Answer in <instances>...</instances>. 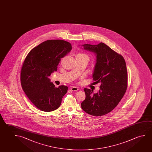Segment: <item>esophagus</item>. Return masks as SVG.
Returning a JSON list of instances; mask_svg holds the SVG:
<instances>
[{
	"instance_id": "1",
	"label": "esophagus",
	"mask_w": 152,
	"mask_h": 152,
	"mask_svg": "<svg viewBox=\"0 0 152 152\" xmlns=\"http://www.w3.org/2000/svg\"><path fill=\"white\" fill-rule=\"evenodd\" d=\"M71 89V91H78V87H77L73 86L70 88Z\"/></svg>"
}]
</instances>
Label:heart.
Wrapping results in <instances>:
<instances>
[{"label": "heart", "mask_w": 152, "mask_h": 152, "mask_svg": "<svg viewBox=\"0 0 152 152\" xmlns=\"http://www.w3.org/2000/svg\"><path fill=\"white\" fill-rule=\"evenodd\" d=\"M82 55H85V56H87V57H88V56H87V55L86 54H82Z\"/></svg>", "instance_id": "b5f03b06"}]
</instances>
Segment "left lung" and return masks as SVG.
<instances>
[{
  "mask_svg": "<svg viewBox=\"0 0 152 152\" xmlns=\"http://www.w3.org/2000/svg\"><path fill=\"white\" fill-rule=\"evenodd\" d=\"M84 49L96 56L93 78L101 83L98 93L84 88L86 98L81 104L83 110L94 116H101L114 110L126 92L127 72L123 57L101 42L81 45Z\"/></svg>",
  "mask_w": 152,
  "mask_h": 152,
  "instance_id": "obj_1",
  "label": "left lung"
}]
</instances>
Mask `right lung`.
Returning <instances> with one entry per match:
<instances>
[{"label":"right lung","instance_id":"obj_1","mask_svg":"<svg viewBox=\"0 0 152 152\" xmlns=\"http://www.w3.org/2000/svg\"><path fill=\"white\" fill-rule=\"evenodd\" d=\"M72 49L63 40H48L31 49L21 68L20 81L23 91L36 107L51 112L60 106L67 91L64 85L56 87L48 77L57 71L61 58Z\"/></svg>","mask_w":152,"mask_h":152}]
</instances>
